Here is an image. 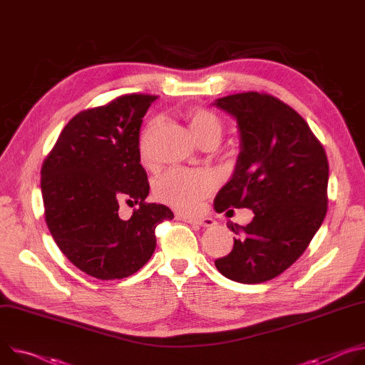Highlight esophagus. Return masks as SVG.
Segmentation results:
<instances>
[{
	"label": "esophagus",
	"instance_id": "obj_1",
	"mask_svg": "<svg viewBox=\"0 0 365 365\" xmlns=\"http://www.w3.org/2000/svg\"><path fill=\"white\" fill-rule=\"evenodd\" d=\"M184 222L191 223V225H198V226H203V227H212L216 225V220L212 217H182Z\"/></svg>",
	"mask_w": 365,
	"mask_h": 365
}]
</instances>
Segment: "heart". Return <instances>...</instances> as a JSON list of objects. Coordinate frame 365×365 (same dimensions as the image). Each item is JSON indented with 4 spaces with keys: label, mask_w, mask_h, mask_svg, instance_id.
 Here are the masks:
<instances>
[{
    "label": "heart",
    "mask_w": 365,
    "mask_h": 365,
    "mask_svg": "<svg viewBox=\"0 0 365 365\" xmlns=\"http://www.w3.org/2000/svg\"><path fill=\"white\" fill-rule=\"evenodd\" d=\"M187 120L194 139L205 145L207 142L217 143L220 140L223 126L222 121L212 111L194 107L187 111ZM155 128V121L148 126L143 143L149 132ZM216 187L215 175L207 170H185L174 168L162 174L153 184L155 197L178 212H192L198 207L200 201L206 198Z\"/></svg>",
    "instance_id": "heart-1"
}]
</instances>
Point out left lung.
<instances>
[{
	"label": "left lung",
	"mask_w": 365,
	"mask_h": 365,
	"mask_svg": "<svg viewBox=\"0 0 365 365\" xmlns=\"http://www.w3.org/2000/svg\"><path fill=\"white\" fill-rule=\"evenodd\" d=\"M213 106L236 120L240 146L215 210L254 212L247 226L229 223L237 237L215 265L229 279L259 284L294 264L325 219L328 158L304 118L272 96L233 94Z\"/></svg>",
	"instance_id": "1"
}]
</instances>
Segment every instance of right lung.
<instances>
[{
    "label": "right lung",
    "instance_id": "obj_1",
    "mask_svg": "<svg viewBox=\"0 0 365 365\" xmlns=\"http://www.w3.org/2000/svg\"><path fill=\"white\" fill-rule=\"evenodd\" d=\"M155 98L121 96L78 113L43 162L46 225L63 255L98 279L139 271L156 248V225L174 219L167 206L145 203L149 182L140 165L139 133ZM123 196L140 205L128 221L118 217Z\"/></svg>",
    "mask_w": 365,
    "mask_h": 365
}]
</instances>
